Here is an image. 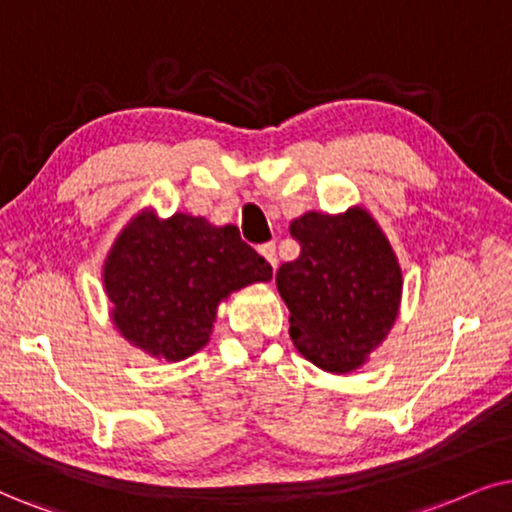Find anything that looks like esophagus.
I'll return each instance as SVG.
<instances>
[{
	"label": "esophagus",
	"mask_w": 512,
	"mask_h": 512,
	"mask_svg": "<svg viewBox=\"0 0 512 512\" xmlns=\"http://www.w3.org/2000/svg\"><path fill=\"white\" fill-rule=\"evenodd\" d=\"M260 255L264 257V260H267L271 267L276 269V243H264V245H260Z\"/></svg>",
	"instance_id": "esophagus-1"
}]
</instances>
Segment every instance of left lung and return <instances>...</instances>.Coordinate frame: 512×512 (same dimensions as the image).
I'll return each mask as SVG.
<instances>
[{"mask_svg":"<svg viewBox=\"0 0 512 512\" xmlns=\"http://www.w3.org/2000/svg\"><path fill=\"white\" fill-rule=\"evenodd\" d=\"M300 257L281 264L276 288L290 309L297 352L328 373L361 368L392 331L401 267L371 212H304L290 222Z\"/></svg>","mask_w":512,"mask_h":512,"instance_id":"8db88e82","label":"left lung"}]
</instances>
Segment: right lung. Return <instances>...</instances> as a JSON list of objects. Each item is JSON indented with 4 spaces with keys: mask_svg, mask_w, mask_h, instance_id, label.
<instances>
[{
    "mask_svg": "<svg viewBox=\"0 0 512 512\" xmlns=\"http://www.w3.org/2000/svg\"><path fill=\"white\" fill-rule=\"evenodd\" d=\"M269 278L271 264L234 224L184 212L160 219L151 208L129 219L103 262L115 328L160 361H181L208 345L219 302Z\"/></svg>",
    "mask_w": 512,
    "mask_h": 512,
    "instance_id": "add662e5",
    "label": "right lung"
}]
</instances>
